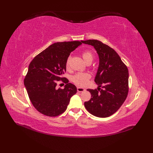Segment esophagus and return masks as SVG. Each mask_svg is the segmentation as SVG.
I'll return each instance as SVG.
<instances>
[{"label":"esophagus","mask_w":153,"mask_h":153,"mask_svg":"<svg viewBox=\"0 0 153 153\" xmlns=\"http://www.w3.org/2000/svg\"><path fill=\"white\" fill-rule=\"evenodd\" d=\"M85 91V89H84V88L80 87H77V91L78 92H83V91Z\"/></svg>","instance_id":"1"}]
</instances>
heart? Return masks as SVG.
<instances>
[{
	"instance_id": "heart-1",
	"label": "heart",
	"mask_w": 153,
	"mask_h": 153,
	"mask_svg": "<svg viewBox=\"0 0 153 153\" xmlns=\"http://www.w3.org/2000/svg\"><path fill=\"white\" fill-rule=\"evenodd\" d=\"M82 57L84 59V61L86 62L88 60L93 59V54L89 50H85L82 53ZM70 57H69L66 62V68H69V63H70ZM91 78V75L88 73H78L75 76H73L72 78L73 82L76 84V85L84 87L88 84L89 81Z\"/></svg>"
}]
</instances>
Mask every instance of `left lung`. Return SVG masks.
<instances>
[{
  "mask_svg": "<svg viewBox=\"0 0 153 153\" xmlns=\"http://www.w3.org/2000/svg\"><path fill=\"white\" fill-rule=\"evenodd\" d=\"M82 42L94 47L100 59L94 80L99 87L94 90L87 89L92 98L85 101L84 106L88 112L96 117H109L117 112L127 98L128 68L117 53L107 45L96 39Z\"/></svg>",
  "mask_w": 153,
  "mask_h": 153,
  "instance_id": "1",
  "label": "left lung"
}]
</instances>
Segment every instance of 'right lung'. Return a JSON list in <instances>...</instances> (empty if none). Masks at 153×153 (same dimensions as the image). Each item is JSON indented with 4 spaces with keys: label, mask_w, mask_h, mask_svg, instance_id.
<instances>
[{
    "label": "right lung",
    "mask_w": 153,
    "mask_h": 153,
    "mask_svg": "<svg viewBox=\"0 0 153 153\" xmlns=\"http://www.w3.org/2000/svg\"><path fill=\"white\" fill-rule=\"evenodd\" d=\"M81 44L78 41L55 43L30 62L24 85L32 104L40 113L50 117L59 115L76 93V86L62 76L66 71L69 55ZM59 80L67 84L64 89L56 87Z\"/></svg>",
    "instance_id": "obj_1"
}]
</instances>
